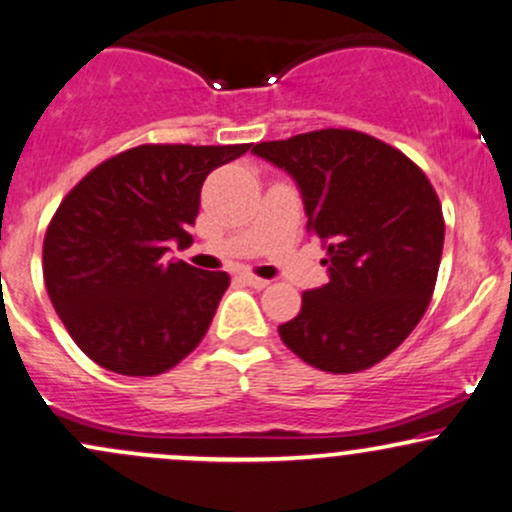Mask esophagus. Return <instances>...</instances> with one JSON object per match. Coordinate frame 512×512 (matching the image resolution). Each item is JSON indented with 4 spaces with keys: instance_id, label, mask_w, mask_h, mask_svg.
Wrapping results in <instances>:
<instances>
[{
    "instance_id": "obj_1",
    "label": "esophagus",
    "mask_w": 512,
    "mask_h": 512,
    "mask_svg": "<svg viewBox=\"0 0 512 512\" xmlns=\"http://www.w3.org/2000/svg\"><path fill=\"white\" fill-rule=\"evenodd\" d=\"M242 280L246 282V285L256 287V290H263V287H268V285H270V280L256 278V275H251V273H244V275H242Z\"/></svg>"
}]
</instances>
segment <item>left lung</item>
<instances>
[{
	"label": "left lung",
	"instance_id": "left-lung-1",
	"mask_svg": "<svg viewBox=\"0 0 512 512\" xmlns=\"http://www.w3.org/2000/svg\"><path fill=\"white\" fill-rule=\"evenodd\" d=\"M297 182L328 282L302 294L282 342L328 374L386 359L422 321L443 254L441 201L398 148L352 129H321L251 148Z\"/></svg>",
	"mask_w": 512,
	"mask_h": 512
}]
</instances>
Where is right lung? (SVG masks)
<instances>
[{
    "mask_svg": "<svg viewBox=\"0 0 512 512\" xmlns=\"http://www.w3.org/2000/svg\"><path fill=\"white\" fill-rule=\"evenodd\" d=\"M237 146H138L90 170L59 203L42 275L69 335L102 369L158 376L196 350L230 275L167 261L186 249L215 167Z\"/></svg>",
    "mask_w": 512,
    "mask_h": 512,
    "instance_id": "right-lung-1",
    "label": "right lung"
}]
</instances>
